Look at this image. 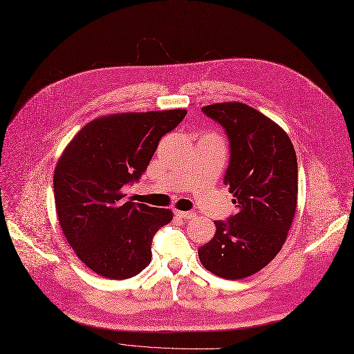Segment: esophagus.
<instances>
[{
  "label": "esophagus",
  "instance_id": "esophagus-1",
  "mask_svg": "<svg viewBox=\"0 0 354 354\" xmlns=\"http://www.w3.org/2000/svg\"><path fill=\"white\" fill-rule=\"evenodd\" d=\"M175 215L179 216V218H183V219H192V218H195V214L191 212V211H178V209H175Z\"/></svg>",
  "mask_w": 354,
  "mask_h": 354
}]
</instances>
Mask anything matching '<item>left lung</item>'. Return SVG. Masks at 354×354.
Returning a JSON list of instances; mask_svg holds the SVG:
<instances>
[{"mask_svg": "<svg viewBox=\"0 0 354 354\" xmlns=\"http://www.w3.org/2000/svg\"><path fill=\"white\" fill-rule=\"evenodd\" d=\"M202 111L228 138L224 185L236 212L215 221V236L198 254L208 271L239 280L263 270L284 244L297 209V156L284 130L244 103H216Z\"/></svg>", "mask_w": 354, "mask_h": 354, "instance_id": "1", "label": "left lung"}]
</instances>
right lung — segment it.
<instances>
[{
    "label": "right lung",
    "mask_w": 354,
    "mask_h": 354,
    "mask_svg": "<svg viewBox=\"0 0 354 354\" xmlns=\"http://www.w3.org/2000/svg\"><path fill=\"white\" fill-rule=\"evenodd\" d=\"M187 110L122 113L87 123L66 147L54 172L57 216L70 247L96 274L126 280L152 258L155 234L172 212L124 199L139 182L159 140Z\"/></svg>",
    "instance_id": "obj_1"
}]
</instances>
